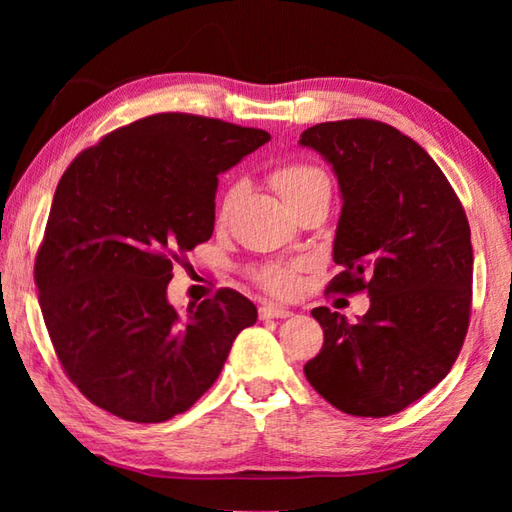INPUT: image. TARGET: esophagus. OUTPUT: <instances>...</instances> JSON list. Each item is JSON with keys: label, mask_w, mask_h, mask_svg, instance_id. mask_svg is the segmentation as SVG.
I'll return each mask as SVG.
<instances>
[{"label": "esophagus", "mask_w": 512, "mask_h": 512, "mask_svg": "<svg viewBox=\"0 0 512 512\" xmlns=\"http://www.w3.org/2000/svg\"><path fill=\"white\" fill-rule=\"evenodd\" d=\"M288 317H292V312L288 308L273 306V303H264V306L259 308V319H288Z\"/></svg>", "instance_id": "34e87169"}]
</instances>
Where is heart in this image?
I'll use <instances>...</instances> for the list:
<instances>
[{"instance_id": "1", "label": "heart", "mask_w": 512, "mask_h": 512, "mask_svg": "<svg viewBox=\"0 0 512 512\" xmlns=\"http://www.w3.org/2000/svg\"><path fill=\"white\" fill-rule=\"evenodd\" d=\"M270 182H273V187L279 191L281 198L286 200V204L317 187H330L328 176H325L319 167L308 165V162H286V165L275 167L270 171ZM237 193V187H231L224 193L220 213H217L222 222L226 220L228 213H231L237 200ZM297 273L299 264H266L255 270V281L262 288L275 292V295H290V292H295L297 288Z\"/></svg>"}]
</instances>
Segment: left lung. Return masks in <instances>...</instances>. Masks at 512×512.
I'll list each match as a JSON object with an SVG mask.
<instances>
[{
	"label": "left lung",
	"mask_w": 512,
	"mask_h": 512,
	"mask_svg": "<svg viewBox=\"0 0 512 512\" xmlns=\"http://www.w3.org/2000/svg\"><path fill=\"white\" fill-rule=\"evenodd\" d=\"M299 143L330 162L343 209L328 290L367 292L358 323L314 308L321 352L303 372L350 416L385 418L449 374L471 319L473 246L462 202L416 140L372 118L319 123Z\"/></svg>",
	"instance_id": "obj_1"
}]
</instances>
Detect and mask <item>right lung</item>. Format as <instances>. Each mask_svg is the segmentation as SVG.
<instances>
[{
  "mask_svg": "<svg viewBox=\"0 0 512 512\" xmlns=\"http://www.w3.org/2000/svg\"><path fill=\"white\" fill-rule=\"evenodd\" d=\"M268 140L264 129L167 112L114 129L65 169L35 284L63 372L96 407L129 422L187 411L257 321L233 288L178 314L167 286L173 264L213 235L217 173Z\"/></svg>",
  "mask_w": 512,
  "mask_h": 512,
  "instance_id": "add662e5",
  "label": "right lung"
}]
</instances>
